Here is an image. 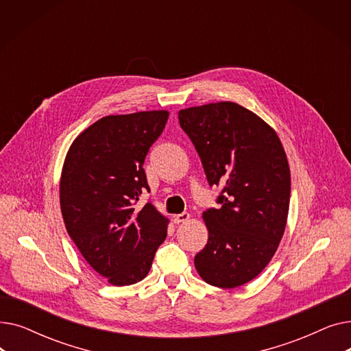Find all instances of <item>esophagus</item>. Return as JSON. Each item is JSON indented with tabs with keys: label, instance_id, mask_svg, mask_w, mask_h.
Here are the masks:
<instances>
[{
	"label": "esophagus",
	"instance_id": "1",
	"mask_svg": "<svg viewBox=\"0 0 351 351\" xmlns=\"http://www.w3.org/2000/svg\"><path fill=\"white\" fill-rule=\"evenodd\" d=\"M189 219V213L183 212V213H179V215H173L172 216V220L173 223H180V222H186V220Z\"/></svg>",
	"mask_w": 351,
	"mask_h": 351
}]
</instances>
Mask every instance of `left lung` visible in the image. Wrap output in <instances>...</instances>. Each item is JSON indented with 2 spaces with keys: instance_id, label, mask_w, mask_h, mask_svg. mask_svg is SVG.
<instances>
[{
  "instance_id": "left-lung-1",
  "label": "left lung",
  "mask_w": 351,
  "mask_h": 351,
  "mask_svg": "<svg viewBox=\"0 0 351 351\" xmlns=\"http://www.w3.org/2000/svg\"><path fill=\"white\" fill-rule=\"evenodd\" d=\"M178 117L209 186L222 185L217 209L204 212L209 239L195 267L212 286L239 287L267 266L285 233L290 200L285 149L263 119L234 102L182 109Z\"/></svg>"
}]
</instances>
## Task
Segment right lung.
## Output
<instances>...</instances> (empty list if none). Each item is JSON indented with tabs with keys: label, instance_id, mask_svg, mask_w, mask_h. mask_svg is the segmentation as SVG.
Listing matches in <instances>:
<instances>
[{
	"label": "right lung",
	"instance_id": "obj_1",
	"mask_svg": "<svg viewBox=\"0 0 351 351\" xmlns=\"http://www.w3.org/2000/svg\"><path fill=\"white\" fill-rule=\"evenodd\" d=\"M168 110L109 115L92 123L66 154L60 200L68 234L85 261L114 286L141 282L166 237L168 220L147 202L145 158Z\"/></svg>",
	"mask_w": 351,
	"mask_h": 351
}]
</instances>
